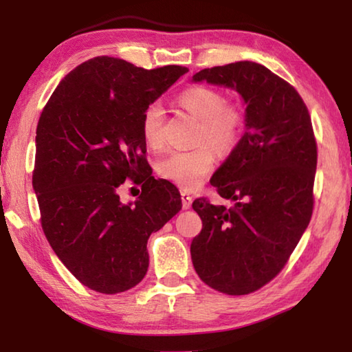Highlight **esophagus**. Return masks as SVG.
Listing matches in <instances>:
<instances>
[{
	"instance_id": "obj_1",
	"label": "esophagus",
	"mask_w": 352,
	"mask_h": 352,
	"mask_svg": "<svg viewBox=\"0 0 352 352\" xmlns=\"http://www.w3.org/2000/svg\"><path fill=\"white\" fill-rule=\"evenodd\" d=\"M182 205H183V210H189L190 205H192V197H190V194L188 190H182Z\"/></svg>"
}]
</instances>
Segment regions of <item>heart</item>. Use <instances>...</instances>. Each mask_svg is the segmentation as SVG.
<instances>
[{
    "label": "heart",
    "instance_id": "obj_1",
    "mask_svg": "<svg viewBox=\"0 0 352 352\" xmlns=\"http://www.w3.org/2000/svg\"><path fill=\"white\" fill-rule=\"evenodd\" d=\"M180 104L199 119L195 141L190 151H174L157 163V172L166 180L184 189L199 188L216 164V152H228L241 138L243 113L239 105L225 102L222 93L210 87H192L183 91ZM164 107L155 100L142 113V136L148 147L160 148L164 142ZM210 144L208 145L207 142Z\"/></svg>",
    "mask_w": 352,
    "mask_h": 352
}]
</instances>
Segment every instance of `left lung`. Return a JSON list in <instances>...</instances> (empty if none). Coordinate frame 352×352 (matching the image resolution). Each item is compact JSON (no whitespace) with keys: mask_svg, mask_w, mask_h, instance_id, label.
Returning <instances> with one entry per match:
<instances>
[{"mask_svg":"<svg viewBox=\"0 0 352 352\" xmlns=\"http://www.w3.org/2000/svg\"><path fill=\"white\" fill-rule=\"evenodd\" d=\"M204 80L241 94L245 133L211 178L233 206L192 204L204 228L190 258L214 290L247 295L284 269L311 222L317 142L300 94L264 65L243 60L192 76Z\"/></svg>","mask_w":352,"mask_h":352,"instance_id":"obj_1","label":"left lung"}]
</instances>
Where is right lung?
Here are the masks:
<instances>
[{
	"label": "right lung",
	"instance_id": "right-lung-1",
	"mask_svg": "<svg viewBox=\"0 0 352 352\" xmlns=\"http://www.w3.org/2000/svg\"><path fill=\"white\" fill-rule=\"evenodd\" d=\"M184 73L94 57L63 77L41 111L32 174L41 228L88 289L113 295L141 283L148 236L182 210L178 189L148 170L141 121ZM127 177L142 184L133 204L118 199Z\"/></svg>",
	"mask_w": 352,
	"mask_h": 352
}]
</instances>
